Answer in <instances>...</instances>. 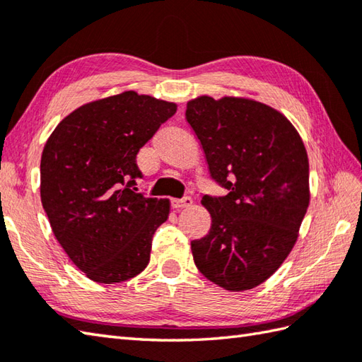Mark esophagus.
Segmentation results:
<instances>
[{"label":"esophagus","instance_id":"obj_1","mask_svg":"<svg viewBox=\"0 0 362 362\" xmlns=\"http://www.w3.org/2000/svg\"><path fill=\"white\" fill-rule=\"evenodd\" d=\"M193 201H191V197H182V199H173L171 205L173 209L175 210H182V209H187V206H191Z\"/></svg>","mask_w":362,"mask_h":362}]
</instances>
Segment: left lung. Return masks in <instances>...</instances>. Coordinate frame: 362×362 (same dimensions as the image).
I'll return each instance as SVG.
<instances>
[{
    "label": "left lung",
    "instance_id": "8db88e82",
    "mask_svg": "<svg viewBox=\"0 0 362 362\" xmlns=\"http://www.w3.org/2000/svg\"><path fill=\"white\" fill-rule=\"evenodd\" d=\"M187 121L211 179L227 196H204L209 235L191 241L201 274L227 291L266 281L294 247L310 204L305 144L286 117L244 98H196Z\"/></svg>",
    "mask_w": 362,
    "mask_h": 362
}]
</instances>
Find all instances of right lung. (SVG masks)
Instances as JSON below:
<instances>
[{"mask_svg": "<svg viewBox=\"0 0 362 362\" xmlns=\"http://www.w3.org/2000/svg\"><path fill=\"white\" fill-rule=\"evenodd\" d=\"M177 110L135 91L99 99L59 122L40 161L42 205L66 255L96 283H121L151 258L168 199L135 193L136 153Z\"/></svg>", "mask_w": 362, "mask_h": 362, "instance_id": "1", "label": "right lung"}]
</instances>
